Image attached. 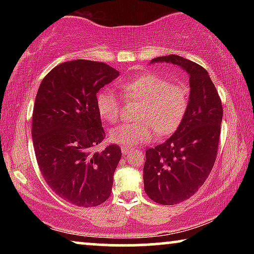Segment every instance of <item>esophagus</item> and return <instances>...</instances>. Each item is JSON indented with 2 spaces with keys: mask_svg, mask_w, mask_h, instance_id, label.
I'll list each match as a JSON object with an SVG mask.
<instances>
[{
  "mask_svg": "<svg viewBox=\"0 0 254 254\" xmlns=\"http://www.w3.org/2000/svg\"><path fill=\"white\" fill-rule=\"evenodd\" d=\"M130 150L131 149L129 147H127V145H123V147H121V152H123L124 155H127Z\"/></svg>",
  "mask_w": 254,
  "mask_h": 254,
  "instance_id": "esophagus-1",
  "label": "esophagus"
}]
</instances>
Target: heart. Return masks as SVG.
<instances>
[{"label":"heart","mask_w":254,"mask_h":254,"mask_svg":"<svg viewBox=\"0 0 254 254\" xmlns=\"http://www.w3.org/2000/svg\"><path fill=\"white\" fill-rule=\"evenodd\" d=\"M124 99L141 102L135 124H124L111 131L114 143L136 145L151 141L156 131L170 134L176 130L189 107V90L185 85L170 83L164 76L148 72L120 84ZM97 110L100 118L110 124L120 119L123 99L111 89L97 95Z\"/></svg>","instance_id":"b5f03b06"}]
</instances>
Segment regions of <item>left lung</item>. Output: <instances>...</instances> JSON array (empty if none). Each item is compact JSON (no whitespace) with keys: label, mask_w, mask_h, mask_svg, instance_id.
Here are the masks:
<instances>
[{"label":"left lung","mask_w":254,"mask_h":254,"mask_svg":"<svg viewBox=\"0 0 254 254\" xmlns=\"http://www.w3.org/2000/svg\"><path fill=\"white\" fill-rule=\"evenodd\" d=\"M182 67L190 77L186 114L164 143L145 151L144 190L155 202L176 204L203 185L216 159L223 107L208 71L179 55L155 58Z\"/></svg>","instance_id":"8db88e82"}]
</instances>
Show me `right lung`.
Instances as JSON below:
<instances>
[{
    "mask_svg": "<svg viewBox=\"0 0 254 254\" xmlns=\"http://www.w3.org/2000/svg\"><path fill=\"white\" fill-rule=\"evenodd\" d=\"M118 76L104 62L72 60L52 69L38 89L32 116L38 166L52 190L75 206H99L111 195L121 149L93 150L105 138L96 100Z\"/></svg>",
    "mask_w": 254,
    "mask_h": 254,
    "instance_id": "add662e5",
    "label": "right lung"
}]
</instances>
